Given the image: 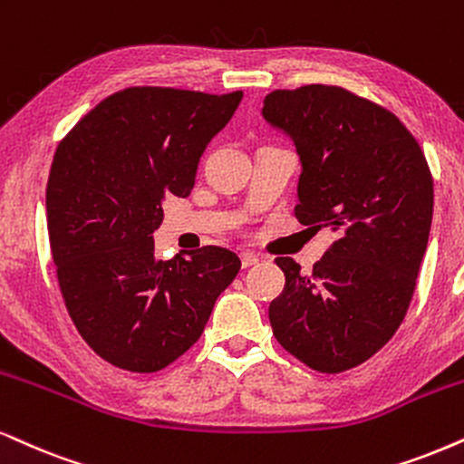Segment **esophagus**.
<instances>
[{"label": "esophagus", "mask_w": 464, "mask_h": 464, "mask_svg": "<svg viewBox=\"0 0 464 464\" xmlns=\"http://www.w3.org/2000/svg\"><path fill=\"white\" fill-rule=\"evenodd\" d=\"M239 259H242V267L244 269H248V267H252V266H256V263H259V256L255 255V252H242V255H239Z\"/></svg>", "instance_id": "obj_1"}]
</instances>
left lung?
<instances>
[{"mask_svg": "<svg viewBox=\"0 0 464 464\" xmlns=\"http://www.w3.org/2000/svg\"><path fill=\"white\" fill-rule=\"evenodd\" d=\"M263 117L300 154L295 218L338 233L310 276L276 259L286 285L269 324L313 371H351L390 343L411 304L435 203L430 167L392 111L343 87L274 90Z\"/></svg>", "mask_w": 464, "mask_h": 464, "instance_id": "obj_1", "label": "left lung"}]
</instances>
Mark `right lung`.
Returning a JSON list of instances; mask_svg holds the SVG:
<instances>
[{"mask_svg":"<svg viewBox=\"0 0 464 464\" xmlns=\"http://www.w3.org/2000/svg\"><path fill=\"white\" fill-rule=\"evenodd\" d=\"M242 96L126 87L57 145L46 227L62 297L81 338L121 371L156 372L184 355L242 267L220 246L160 261L151 237L162 201L190 195L205 145Z\"/></svg>","mask_w":464,"mask_h":464,"instance_id":"add662e5","label":"right lung"}]
</instances>
